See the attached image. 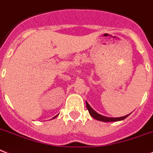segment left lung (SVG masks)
I'll return each instance as SVG.
<instances>
[{
    "mask_svg": "<svg viewBox=\"0 0 153 153\" xmlns=\"http://www.w3.org/2000/svg\"><path fill=\"white\" fill-rule=\"evenodd\" d=\"M86 107L87 109L88 110V112L90 114L91 116L93 118H94L97 120H100V121H103V122H116V121H120L124 120L125 118L127 117L130 114H127L126 116L124 117H107L103 116V115H100L98 113L96 112L95 111H94V109H92V107H91V106L89 105L88 103L86 101Z\"/></svg>",
    "mask_w": 153,
    "mask_h": 153,
    "instance_id": "left-lung-1",
    "label": "left lung"
}]
</instances>
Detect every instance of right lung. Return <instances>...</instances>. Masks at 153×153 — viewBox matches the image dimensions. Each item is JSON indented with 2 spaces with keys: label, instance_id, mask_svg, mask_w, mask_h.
<instances>
[{
  "label": "right lung",
  "instance_id": "right-lung-1",
  "mask_svg": "<svg viewBox=\"0 0 153 153\" xmlns=\"http://www.w3.org/2000/svg\"><path fill=\"white\" fill-rule=\"evenodd\" d=\"M53 118H54V117H53Z\"/></svg>",
  "mask_w": 153,
  "mask_h": 153
}]
</instances>
